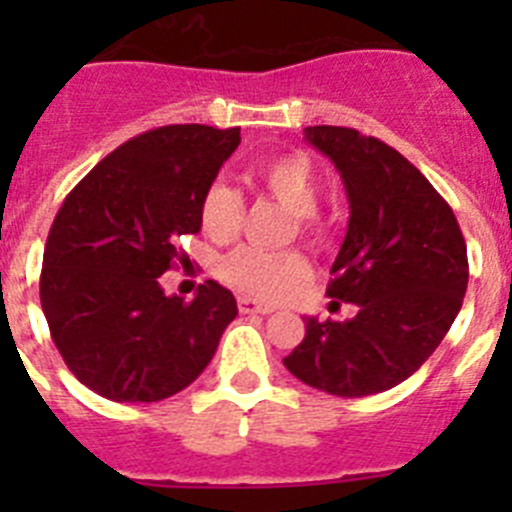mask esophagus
<instances>
[{
  "mask_svg": "<svg viewBox=\"0 0 512 512\" xmlns=\"http://www.w3.org/2000/svg\"><path fill=\"white\" fill-rule=\"evenodd\" d=\"M238 310H241L243 315H269V312H274V307L261 305V302L251 300V297H241V300H238Z\"/></svg>",
  "mask_w": 512,
  "mask_h": 512,
  "instance_id": "esophagus-1",
  "label": "esophagus"
}]
</instances>
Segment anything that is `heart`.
I'll return each instance as SVG.
<instances>
[{"label": "heart", "mask_w": 512, "mask_h": 512, "mask_svg": "<svg viewBox=\"0 0 512 512\" xmlns=\"http://www.w3.org/2000/svg\"><path fill=\"white\" fill-rule=\"evenodd\" d=\"M261 187L295 212V223L305 238L318 241L323 223L318 217L320 176L305 153H284L266 161L256 174ZM202 230L212 241H233L243 223V200L235 189L215 182L200 200ZM220 282L256 300H279L310 277V261L300 251H261L253 246L233 248L217 264Z\"/></svg>", "instance_id": "1"}]
</instances>
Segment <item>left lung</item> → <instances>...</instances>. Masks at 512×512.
<instances>
[{"instance_id":"8db88e82","label":"left lung","mask_w":512,"mask_h":512,"mask_svg":"<svg viewBox=\"0 0 512 512\" xmlns=\"http://www.w3.org/2000/svg\"><path fill=\"white\" fill-rule=\"evenodd\" d=\"M305 138L336 164L351 207L330 305L359 312L346 323L305 318L284 366L328 395H377L418 372L449 333L467 292V243L449 202L395 148L336 125Z\"/></svg>"}]
</instances>
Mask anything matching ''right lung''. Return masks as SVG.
<instances>
[{
	"label": "right lung",
	"instance_id": "obj_1",
	"mask_svg": "<svg viewBox=\"0 0 512 512\" xmlns=\"http://www.w3.org/2000/svg\"><path fill=\"white\" fill-rule=\"evenodd\" d=\"M241 143V128L164 125L104 156L51 225L40 305L81 384L115 402H158L205 372L238 305L207 279L192 302L158 277L187 264L200 200Z\"/></svg>",
	"mask_w": 512,
	"mask_h": 512
}]
</instances>
